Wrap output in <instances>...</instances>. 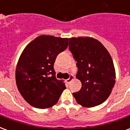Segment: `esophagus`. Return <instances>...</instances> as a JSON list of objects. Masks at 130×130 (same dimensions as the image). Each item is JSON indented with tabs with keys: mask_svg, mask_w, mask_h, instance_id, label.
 I'll return each instance as SVG.
<instances>
[{
	"mask_svg": "<svg viewBox=\"0 0 130 130\" xmlns=\"http://www.w3.org/2000/svg\"><path fill=\"white\" fill-rule=\"evenodd\" d=\"M74 79V77L73 75H70V78L67 79V82H68V83H70Z\"/></svg>",
	"mask_w": 130,
	"mask_h": 130,
	"instance_id": "34e87169",
	"label": "esophagus"
}]
</instances>
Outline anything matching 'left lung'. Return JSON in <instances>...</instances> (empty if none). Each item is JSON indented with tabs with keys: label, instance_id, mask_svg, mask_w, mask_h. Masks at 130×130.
I'll return each mask as SVG.
<instances>
[{
	"label": "left lung",
	"instance_id": "obj_1",
	"mask_svg": "<svg viewBox=\"0 0 130 130\" xmlns=\"http://www.w3.org/2000/svg\"><path fill=\"white\" fill-rule=\"evenodd\" d=\"M70 51L76 60V78L81 90L74 93L77 103L93 107L109 98L116 83V70L111 56L102 43L90 37L69 38Z\"/></svg>",
	"mask_w": 130,
	"mask_h": 130
}]
</instances>
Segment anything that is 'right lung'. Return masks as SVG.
<instances>
[{
    "label": "right lung",
    "instance_id": "right-lung-1",
    "mask_svg": "<svg viewBox=\"0 0 130 130\" xmlns=\"http://www.w3.org/2000/svg\"><path fill=\"white\" fill-rule=\"evenodd\" d=\"M68 44V38L42 35L22 51L16 68V83L30 105L44 109L58 102L65 84L56 78L54 64L57 56Z\"/></svg>",
    "mask_w": 130,
    "mask_h": 130
}]
</instances>
